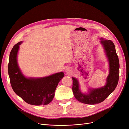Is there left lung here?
<instances>
[{
    "mask_svg": "<svg viewBox=\"0 0 129 129\" xmlns=\"http://www.w3.org/2000/svg\"><path fill=\"white\" fill-rule=\"evenodd\" d=\"M107 56L109 61V75L107 79L106 85L98 89H92L88 94H84L79 89L78 80L74 77L72 90L75 98L79 102L86 104L94 105L104 101L114 90L119 81V62L115 46L111 40L101 39Z\"/></svg>",
    "mask_w": 129,
    "mask_h": 129,
    "instance_id": "left-lung-1",
    "label": "left lung"
}]
</instances>
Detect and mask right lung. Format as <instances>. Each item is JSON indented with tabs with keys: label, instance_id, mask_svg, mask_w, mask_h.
Returning <instances> with one entry per match:
<instances>
[{
	"label": "right lung",
	"instance_id": "obj_1",
	"mask_svg": "<svg viewBox=\"0 0 129 129\" xmlns=\"http://www.w3.org/2000/svg\"><path fill=\"white\" fill-rule=\"evenodd\" d=\"M21 43L15 44L10 53L8 74L12 88L26 103L35 106L46 105L53 100L56 88L64 74L60 72L41 78H25L20 72L17 60Z\"/></svg>",
	"mask_w": 129,
	"mask_h": 129
}]
</instances>
